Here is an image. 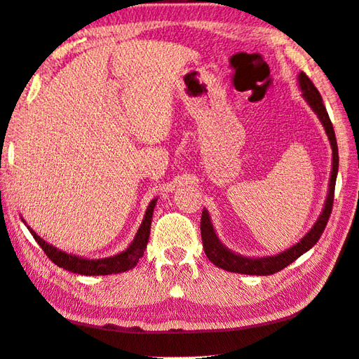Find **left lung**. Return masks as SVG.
<instances>
[{"label": "left lung", "instance_id": "1", "mask_svg": "<svg viewBox=\"0 0 359 359\" xmlns=\"http://www.w3.org/2000/svg\"><path fill=\"white\" fill-rule=\"evenodd\" d=\"M298 84L302 89L303 99L308 102V105L312 108L318 117V121L322 122V126L327 132V136L331 144V151H333V166H331V175H330V185H328V194L327 201H325L323 210L318 215L316 224L311 227L309 232L299 240L298 243L290 246L289 250L276 254V256H265V257H246L242 254H237L231 251L229 248L221 243L218 238L215 227L212 224L210 213L208 210H202L201 217V236H202V245H204V251L207 254L208 260L213 265H217L218 269H223L226 271L232 273H242V275H256V276H265L273 275V273L281 271L285 266L290 265L293 260H297L302 254L309 251L314 246L318 238L327 227L328 218L331 215V208H333V199H334V187H336V177H337V169H339V154H337V142L333 123L330 121V116L327 113V108L323 105L322 95L318 93L317 88L314 86L308 75L299 72L298 75Z\"/></svg>", "mask_w": 359, "mask_h": 359}]
</instances>
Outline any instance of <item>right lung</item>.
Instances as JSON below:
<instances>
[{"instance_id": "1", "label": "right lung", "mask_w": 359, "mask_h": 359, "mask_svg": "<svg viewBox=\"0 0 359 359\" xmlns=\"http://www.w3.org/2000/svg\"><path fill=\"white\" fill-rule=\"evenodd\" d=\"M157 199L158 198L152 199L151 204L147 205V210H146L144 218H142L140 229H138V232H136L133 242L128 245L127 250L119 252V254H114V256H109V257L86 259L81 256H75V254L64 252L61 250H57L56 246L45 242V240L39 237L29 226H26V227H28L31 236L34 237L39 246L43 250V252L51 259V262L56 264L57 266H61V269L72 271V273H78V275H84V276L114 275V273H123V271L132 270L133 266L138 264V260L142 257V254H144L147 242H149V236H151L152 215H154L155 204H157ZM23 223H25V219H23Z\"/></svg>"}]
</instances>
